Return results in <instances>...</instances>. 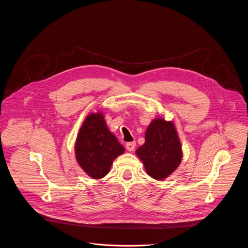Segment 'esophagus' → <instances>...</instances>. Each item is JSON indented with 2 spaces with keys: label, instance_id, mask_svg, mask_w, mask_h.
<instances>
[{
  "label": "esophagus",
  "instance_id": "1",
  "mask_svg": "<svg viewBox=\"0 0 248 248\" xmlns=\"http://www.w3.org/2000/svg\"><path fill=\"white\" fill-rule=\"evenodd\" d=\"M125 147H126L127 151L131 152V151H133L134 148H135V142H128V143H126Z\"/></svg>",
  "mask_w": 248,
  "mask_h": 248
}]
</instances>
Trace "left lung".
<instances>
[{"label":"left lung","mask_w":248,"mask_h":248,"mask_svg":"<svg viewBox=\"0 0 248 248\" xmlns=\"http://www.w3.org/2000/svg\"><path fill=\"white\" fill-rule=\"evenodd\" d=\"M147 174L162 181L171 174L182 162V144L173 123L154 119L145 132V143L136 151Z\"/></svg>","instance_id":"8db88e82"}]
</instances>
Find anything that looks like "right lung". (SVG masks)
Instances as JSON below:
<instances>
[{
  "label": "right lung",
  "instance_id": "right-lung-1",
  "mask_svg": "<svg viewBox=\"0 0 248 248\" xmlns=\"http://www.w3.org/2000/svg\"><path fill=\"white\" fill-rule=\"evenodd\" d=\"M75 149L78 165L95 180L104 178L110 171L113 161L124 152V146L108 129L101 112L85 118Z\"/></svg>",
  "mask_w": 248,
  "mask_h": 248
}]
</instances>
